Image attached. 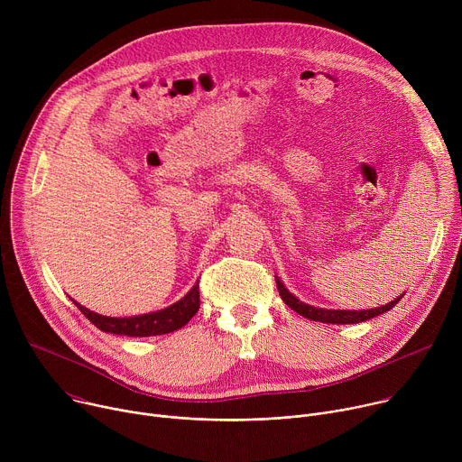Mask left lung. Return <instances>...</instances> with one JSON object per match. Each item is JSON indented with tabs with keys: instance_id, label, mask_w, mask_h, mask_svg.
<instances>
[{
	"instance_id": "1",
	"label": "left lung",
	"mask_w": 462,
	"mask_h": 462,
	"mask_svg": "<svg viewBox=\"0 0 462 462\" xmlns=\"http://www.w3.org/2000/svg\"><path fill=\"white\" fill-rule=\"evenodd\" d=\"M276 285H278V291H280V296L282 300L292 309L296 310L298 314L309 318V319H314V321H321V323H338V325H344V323H360V321H365L369 318H374L389 309H393L394 305H397L401 301L402 296L394 298L391 303L387 305H382V307H376V309H367V310H331V309H318V307H310L303 301H300L296 296H292L285 285L276 278Z\"/></svg>"
}]
</instances>
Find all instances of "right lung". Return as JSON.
<instances>
[{"mask_svg":"<svg viewBox=\"0 0 462 462\" xmlns=\"http://www.w3.org/2000/svg\"><path fill=\"white\" fill-rule=\"evenodd\" d=\"M80 312L104 333L122 335V337H157V335H168L177 331V328L184 327L193 314L199 310V282H197L191 291L177 303L143 316H131V318H109L97 314L80 303L73 301Z\"/></svg>","mask_w":462,"mask_h":462,"instance_id":"1","label":"right lung"}]
</instances>
